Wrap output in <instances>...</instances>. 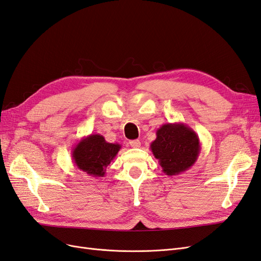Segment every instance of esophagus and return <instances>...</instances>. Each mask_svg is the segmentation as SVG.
<instances>
[{"label": "esophagus", "instance_id": "1", "mask_svg": "<svg viewBox=\"0 0 261 261\" xmlns=\"http://www.w3.org/2000/svg\"><path fill=\"white\" fill-rule=\"evenodd\" d=\"M129 145L133 147V148H139L140 147V141L138 139L136 140H130L129 141Z\"/></svg>", "mask_w": 261, "mask_h": 261}]
</instances>
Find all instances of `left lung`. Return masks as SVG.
I'll use <instances>...</instances> for the list:
<instances>
[{
  "label": "left lung",
  "mask_w": 261,
  "mask_h": 261,
  "mask_svg": "<svg viewBox=\"0 0 261 261\" xmlns=\"http://www.w3.org/2000/svg\"><path fill=\"white\" fill-rule=\"evenodd\" d=\"M150 150L159 161L162 172L178 175L191 169L200 153V140L196 132L184 123L163 124Z\"/></svg>",
  "instance_id": "1"
}]
</instances>
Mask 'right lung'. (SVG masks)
Wrapping results in <instances>:
<instances>
[{
  "label": "right lung",
  "instance_id": "right-lung-1",
  "mask_svg": "<svg viewBox=\"0 0 261 261\" xmlns=\"http://www.w3.org/2000/svg\"><path fill=\"white\" fill-rule=\"evenodd\" d=\"M122 146L108 143L100 134L82 138L72 150L76 167L92 177H103L107 167L116 156Z\"/></svg>",
  "mask_w": 261,
  "mask_h": 261
}]
</instances>
